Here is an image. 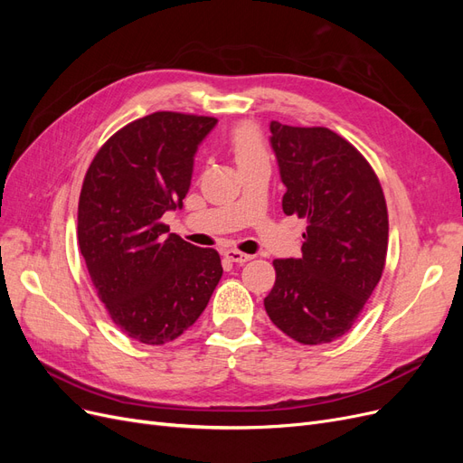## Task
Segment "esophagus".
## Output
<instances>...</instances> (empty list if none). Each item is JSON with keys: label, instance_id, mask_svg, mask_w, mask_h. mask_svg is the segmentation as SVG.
I'll use <instances>...</instances> for the list:
<instances>
[{"label": "esophagus", "instance_id": "obj_1", "mask_svg": "<svg viewBox=\"0 0 463 463\" xmlns=\"http://www.w3.org/2000/svg\"><path fill=\"white\" fill-rule=\"evenodd\" d=\"M226 259H230L232 262H237V264H243V262L250 260L253 257L247 255V253H241V250H237V249H228L226 250Z\"/></svg>", "mask_w": 463, "mask_h": 463}]
</instances>
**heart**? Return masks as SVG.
<instances>
[{"label":"heart","mask_w":463,"mask_h":463,"mask_svg":"<svg viewBox=\"0 0 463 463\" xmlns=\"http://www.w3.org/2000/svg\"><path fill=\"white\" fill-rule=\"evenodd\" d=\"M228 145L233 152L237 165H245L262 158H269L264 137L253 123H240L228 135Z\"/></svg>","instance_id":"1"}]
</instances>
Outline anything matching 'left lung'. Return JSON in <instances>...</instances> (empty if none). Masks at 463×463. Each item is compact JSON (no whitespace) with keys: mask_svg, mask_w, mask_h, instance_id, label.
Segmentation results:
<instances>
[{"mask_svg":"<svg viewBox=\"0 0 463 463\" xmlns=\"http://www.w3.org/2000/svg\"><path fill=\"white\" fill-rule=\"evenodd\" d=\"M282 208L307 220L299 259H276L264 298L274 325L299 344L338 340L354 326L388 249L384 193L363 154L326 128L270 123Z\"/></svg>","mask_w":463,"mask_h":463,"instance_id":"left-lung-1","label":"left lung"}]
</instances>
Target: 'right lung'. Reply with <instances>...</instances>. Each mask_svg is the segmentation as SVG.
<instances>
[{
    "label": "right lung",
    "mask_w": 463,
    "mask_h": 463,
    "mask_svg": "<svg viewBox=\"0 0 463 463\" xmlns=\"http://www.w3.org/2000/svg\"><path fill=\"white\" fill-rule=\"evenodd\" d=\"M216 118L154 111L111 135L90 162L77 237L98 298L129 338L162 345L201 317L222 278L218 250L162 222L184 206L193 158Z\"/></svg>",
    "instance_id": "right-lung-1"
}]
</instances>
